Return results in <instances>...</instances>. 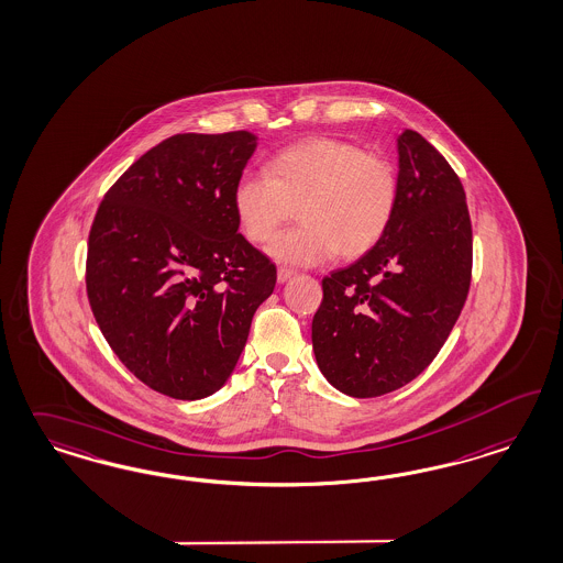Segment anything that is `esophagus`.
Segmentation results:
<instances>
[{
	"label": "esophagus",
	"mask_w": 563,
	"mask_h": 563,
	"mask_svg": "<svg viewBox=\"0 0 563 563\" xmlns=\"http://www.w3.org/2000/svg\"><path fill=\"white\" fill-rule=\"evenodd\" d=\"M292 276H295V271H291V268H278V272H276L278 283H287V280H291Z\"/></svg>",
	"instance_id": "esophagus-1"
}]
</instances>
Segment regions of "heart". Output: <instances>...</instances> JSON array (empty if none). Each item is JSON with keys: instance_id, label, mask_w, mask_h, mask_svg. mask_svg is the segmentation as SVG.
Masks as SVG:
<instances>
[{"instance_id": "heart-1", "label": "heart", "mask_w": 563, "mask_h": 563, "mask_svg": "<svg viewBox=\"0 0 563 563\" xmlns=\"http://www.w3.org/2000/svg\"><path fill=\"white\" fill-rule=\"evenodd\" d=\"M397 203L399 175L387 155L327 136L283 150L266 175L241 176L233 191L236 222L253 243L271 241L297 210L301 224L268 247L287 266L368 253L387 233Z\"/></svg>"}]
</instances>
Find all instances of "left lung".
Segmentation results:
<instances>
[{"instance_id": "left-lung-1", "label": "left lung", "mask_w": 563, "mask_h": 563, "mask_svg": "<svg viewBox=\"0 0 563 563\" xmlns=\"http://www.w3.org/2000/svg\"><path fill=\"white\" fill-rule=\"evenodd\" d=\"M399 203L380 243L322 280L311 320L318 368L350 397H380L428 368L472 278L464 187L416 131L397 139Z\"/></svg>"}]
</instances>
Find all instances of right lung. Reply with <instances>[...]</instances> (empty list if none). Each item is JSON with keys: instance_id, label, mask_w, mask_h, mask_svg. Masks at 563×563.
<instances>
[{"instance_id": "obj_1", "label": "right lung", "mask_w": 563, "mask_h": 563, "mask_svg": "<svg viewBox=\"0 0 563 563\" xmlns=\"http://www.w3.org/2000/svg\"><path fill=\"white\" fill-rule=\"evenodd\" d=\"M257 136L162 141L99 203L87 297L99 330L141 383L195 401L222 387L276 266L239 234L233 191Z\"/></svg>"}]
</instances>
